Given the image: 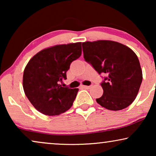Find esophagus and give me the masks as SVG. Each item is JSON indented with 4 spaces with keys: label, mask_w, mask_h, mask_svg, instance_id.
I'll list each match as a JSON object with an SVG mask.
<instances>
[{
    "label": "esophagus",
    "mask_w": 156,
    "mask_h": 156,
    "mask_svg": "<svg viewBox=\"0 0 156 156\" xmlns=\"http://www.w3.org/2000/svg\"><path fill=\"white\" fill-rule=\"evenodd\" d=\"M91 87V86H82V88H84V89H89Z\"/></svg>",
    "instance_id": "esophagus-1"
}]
</instances>
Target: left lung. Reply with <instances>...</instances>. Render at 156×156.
Instances as JSON below:
<instances>
[{"label":"left lung","instance_id":"8db88e82","mask_svg":"<svg viewBox=\"0 0 156 156\" xmlns=\"http://www.w3.org/2000/svg\"><path fill=\"white\" fill-rule=\"evenodd\" d=\"M85 61L99 74L103 95L97 102L112 111L126 108L133 103L143 80L142 70L135 52L129 47L112 40L82 42Z\"/></svg>","mask_w":156,"mask_h":156}]
</instances>
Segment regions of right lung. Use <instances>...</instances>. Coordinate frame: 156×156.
Instances as JSON below:
<instances>
[{
	"label": "right lung",
	"mask_w": 156,
	"mask_h": 156,
	"mask_svg": "<svg viewBox=\"0 0 156 156\" xmlns=\"http://www.w3.org/2000/svg\"><path fill=\"white\" fill-rule=\"evenodd\" d=\"M82 55V42L57 44L44 49L32 57L23 72L25 94L42 114L57 116L69 110L79 89L63 87L70 65Z\"/></svg>",
	"instance_id": "add662e5"
}]
</instances>
